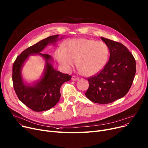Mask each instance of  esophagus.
<instances>
[{
    "label": "esophagus",
    "mask_w": 148,
    "mask_h": 148,
    "mask_svg": "<svg viewBox=\"0 0 148 148\" xmlns=\"http://www.w3.org/2000/svg\"><path fill=\"white\" fill-rule=\"evenodd\" d=\"M71 79H72V80H73V81H76V80L79 79V77H77V76H75V75H73V76H72V78H71Z\"/></svg>",
    "instance_id": "obj_1"
}]
</instances>
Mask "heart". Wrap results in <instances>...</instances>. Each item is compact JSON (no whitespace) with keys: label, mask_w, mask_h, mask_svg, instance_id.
I'll return each instance as SVG.
<instances>
[{"label":"heart","mask_w":148,"mask_h":148,"mask_svg":"<svg viewBox=\"0 0 148 148\" xmlns=\"http://www.w3.org/2000/svg\"><path fill=\"white\" fill-rule=\"evenodd\" d=\"M108 54L109 49L104 42L77 38L69 41L65 47H59L55 56L65 70H70L77 61V66L84 74L92 75L105 66Z\"/></svg>","instance_id":"obj_1"}]
</instances>
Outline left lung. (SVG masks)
I'll use <instances>...</instances> for the list:
<instances>
[{"instance_id": "8db88e82", "label": "left lung", "mask_w": 148, "mask_h": 148, "mask_svg": "<svg viewBox=\"0 0 148 148\" xmlns=\"http://www.w3.org/2000/svg\"><path fill=\"white\" fill-rule=\"evenodd\" d=\"M110 52V60L96 75L87 78L85 95L95 103L106 104L124 97L130 90L136 74V61L122 43L101 37Z\"/></svg>"}]
</instances>
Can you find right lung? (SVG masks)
<instances>
[{
  "mask_svg": "<svg viewBox=\"0 0 148 148\" xmlns=\"http://www.w3.org/2000/svg\"><path fill=\"white\" fill-rule=\"evenodd\" d=\"M59 35L51 36L28 47L17 56L12 67V82L15 92L18 97L29 109L41 112L50 110L60 101V88L63 83L71 80V75L56 71L49 61L51 56L42 54L43 49L49 43H54ZM37 53L44 57L47 61V68L44 77L34 86H25L21 73V67L28 56Z\"/></svg>",
  "mask_w": 148,
  "mask_h": 148,
  "instance_id": "1",
  "label": "right lung"
}]
</instances>
